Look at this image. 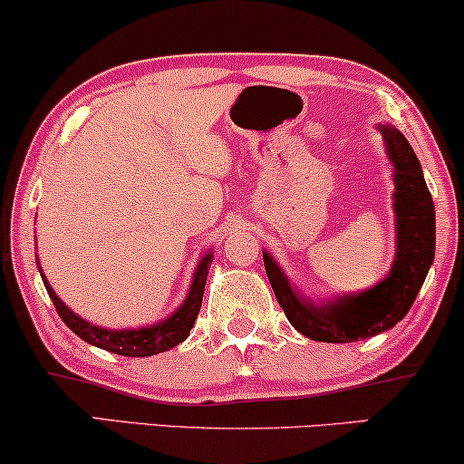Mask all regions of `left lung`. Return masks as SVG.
I'll return each instance as SVG.
<instances>
[{
  "instance_id": "obj_1",
  "label": "left lung",
  "mask_w": 464,
  "mask_h": 464,
  "mask_svg": "<svg viewBox=\"0 0 464 464\" xmlns=\"http://www.w3.org/2000/svg\"><path fill=\"white\" fill-rule=\"evenodd\" d=\"M393 165L396 260L382 282L359 295L337 296L327 305L303 299L271 256L262 254L277 303L296 331L316 342L368 340L407 316L434 260V204L424 171L407 137L392 124L379 127Z\"/></svg>"
}]
</instances>
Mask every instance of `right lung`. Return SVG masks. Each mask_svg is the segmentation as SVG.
Listing matches in <instances>:
<instances>
[{"label":"right lung","instance_id":"right-lung-1","mask_svg":"<svg viewBox=\"0 0 464 464\" xmlns=\"http://www.w3.org/2000/svg\"><path fill=\"white\" fill-rule=\"evenodd\" d=\"M210 262H213V254H206L204 258L199 260L196 273H193V282L191 288H188L187 299L182 301V305L171 314V316L157 324H150V327L122 331L96 327V324H90L88 320H83L82 316H77V314L68 310L66 303H62L60 296L53 293V288L49 285L47 277L43 276L40 266L38 271L40 276H43L44 288H47L57 314H60V318L64 320L66 327L71 329L72 334H77L82 340L88 342V344L99 346L102 351L122 354V357H150V354L169 351V348H174L176 344H180V342H185L188 337V331L196 324L199 307H202L204 285L206 277H208Z\"/></svg>","mask_w":464,"mask_h":464}]
</instances>
